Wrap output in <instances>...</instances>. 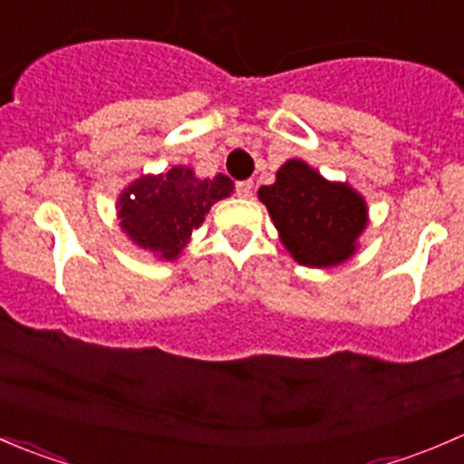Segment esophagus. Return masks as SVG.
Listing matches in <instances>:
<instances>
[{"mask_svg":"<svg viewBox=\"0 0 464 464\" xmlns=\"http://www.w3.org/2000/svg\"><path fill=\"white\" fill-rule=\"evenodd\" d=\"M236 193L237 198H251V193H254V181L246 179V181H237L236 184Z\"/></svg>","mask_w":464,"mask_h":464,"instance_id":"obj_1","label":"esophagus"}]
</instances>
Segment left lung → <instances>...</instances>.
<instances>
[{"instance_id": "8db88e82", "label": "left lung", "mask_w": 464, "mask_h": 464, "mask_svg": "<svg viewBox=\"0 0 464 464\" xmlns=\"http://www.w3.org/2000/svg\"><path fill=\"white\" fill-rule=\"evenodd\" d=\"M258 199L287 254L312 269L353 258L368 227L366 198L348 181L325 179L303 159H287L274 184L260 186Z\"/></svg>"}]
</instances>
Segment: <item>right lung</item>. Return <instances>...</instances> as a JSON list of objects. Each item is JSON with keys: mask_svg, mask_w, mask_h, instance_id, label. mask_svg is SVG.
<instances>
[{"mask_svg": "<svg viewBox=\"0 0 464 464\" xmlns=\"http://www.w3.org/2000/svg\"><path fill=\"white\" fill-rule=\"evenodd\" d=\"M233 188L236 184L222 172L202 179L193 168L172 166L130 181L116 199V218L139 249L159 260H177L210 206L231 198Z\"/></svg>", "mask_w": 464, "mask_h": 464, "instance_id": "add662e5", "label": "right lung"}]
</instances>
